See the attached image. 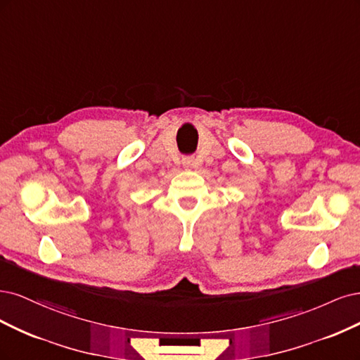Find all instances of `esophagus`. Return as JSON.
I'll list each match as a JSON object with an SVG mask.
<instances>
[{
    "label": "esophagus",
    "instance_id": "esophagus-1",
    "mask_svg": "<svg viewBox=\"0 0 360 360\" xmlns=\"http://www.w3.org/2000/svg\"><path fill=\"white\" fill-rule=\"evenodd\" d=\"M191 165H193V160L191 158H184V166L191 167Z\"/></svg>",
    "mask_w": 360,
    "mask_h": 360
}]
</instances>
